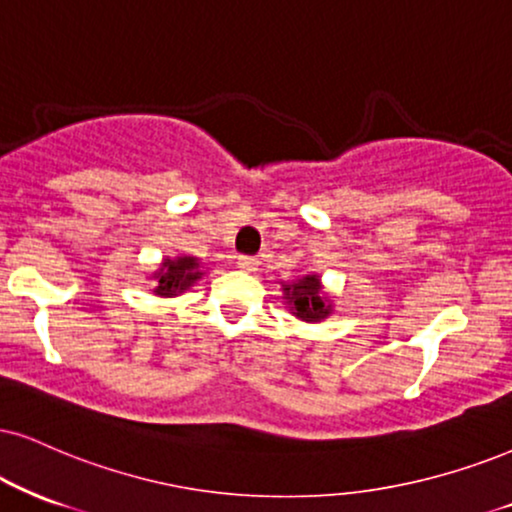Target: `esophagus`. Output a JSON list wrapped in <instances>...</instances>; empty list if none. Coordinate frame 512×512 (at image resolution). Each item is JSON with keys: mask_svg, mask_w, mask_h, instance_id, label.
I'll list each match as a JSON object with an SVG mask.
<instances>
[{"mask_svg": "<svg viewBox=\"0 0 512 512\" xmlns=\"http://www.w3.org/2000/svg\"><path fill=\"white\" fill-rule=\"evenodd\" d=\"M237 266L246 270V273H254V270H258V258L256 256H239Z\"/></svg>", "mask_w": 512, "mask_h": 512, "instance_id": "esophagus-1", "label": "esophagus"}]
</instances>
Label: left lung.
I'll return each instance as SVG.
<instances>
[{"mask_svg": "<svg viewBox=\"0 0 512 512\" xmlns=\"http://www.w3.org/2000/svg\"><path fill=\"white\" fill-rule=\"evenodd\" d=\"M285 299L292 306L296 318L306 320V323H318L330 313V306L325 304L327 299L320 292L318 275H306L292 285H285Z\"/></svg>", "mask_w": 512, "mask_h": 512, "instance_id": "8db88e82", "label": "left lung"}]
</instances>
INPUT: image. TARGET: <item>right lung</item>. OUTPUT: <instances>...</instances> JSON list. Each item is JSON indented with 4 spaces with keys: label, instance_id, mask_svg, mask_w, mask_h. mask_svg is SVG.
<instances>
[{
    "label": "right lung",
    "instance_id": "obj_1",
    "mask_svg": "<svg viewBox=\"0 0 512 512\" xmlns=\"http://www.w3.org/2000/svg\"><path fill=\"white\" fill-rule=\"evenodd\" d=\"M199 261L192 256H182L178 261H168L163 263L161 273H159V287L156 292L168 296V294H178L182 289H187L194 280H199Z\"/></svg>",
    "mask_w": 512,
    "mask_h": 512
}]
</instances>
